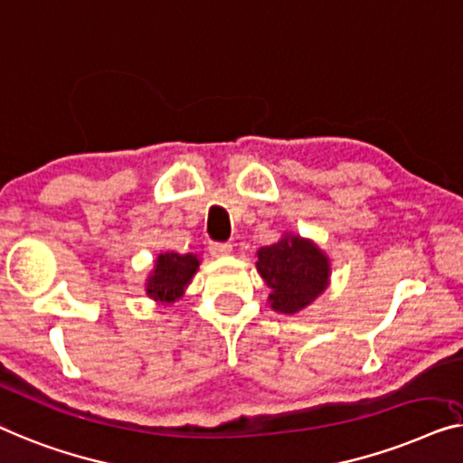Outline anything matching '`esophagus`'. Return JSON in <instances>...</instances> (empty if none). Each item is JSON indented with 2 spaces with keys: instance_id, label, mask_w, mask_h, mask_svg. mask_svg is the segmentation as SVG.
Masks as SVG:
<instances>
[{
  "instance_id": "esophagus-1",
  "label": "esophagus",
  "mask_w": 463,
  "mask_h": 463,
  "mask_svg": "<svg viewBox=\"0 0 463 463\" xmlns=\"http://www.w3.org/2000/svg\"><path fill=\"white\" fill-rule=\"evenodd\" d=\"M232 251V245L231 243H210V253L213 258H222V256H229Z\"/></svg>"
}]
</instances>
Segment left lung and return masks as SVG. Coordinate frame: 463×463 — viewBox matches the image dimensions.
<instances>
[{"label": "left lung", "instance_id": "obj_1", "mask_svg": "<svg viewBox=\"0 0 463 463\" xmlns=\"http://www.w3.org/2000/svg\"><path fill=\"white\" fill-rule=\"evenodd\" d=\"M256 269L270 288V308L296 315L327 289L329 258L310 239L283 234L277 243L260 247Z\"/></svg>", "mask_w": 463, "mask_h": 463}]
</instances>
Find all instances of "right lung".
<instances>
[{"label": "right lung", "mask_w": 463, "mask_h": 463, "mask_svg": "<svg viewBox=\"0 0 463 463\" xmlns=\"http://www.w3.org/2000/svg\"><path fill=\"white\" fill-rule=\"evenodd\" d=\"M199 269L197 253H159L155 260V269L146 281V296L159 304H172L184 296V289L191 283Z\"/></svg>", "instance_id": "1"}]
</instances>
